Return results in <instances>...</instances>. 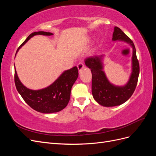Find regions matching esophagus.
I'll return each mask as SVG.
<instances>
[{
	"mask_svg": "<svg viewBox=\"0 0 156 156\" xmlns=\"http://www.w3.org/2000/svg\"><path fill=\"white\" fill-rule=\"evenodd\" d=\"M77 68H78L79 72H81V71L83 68H84V64H83V62L79 63L78 65H77Z\"/></svg>",
	"mask_w": 156,
	"mask_h": 156,
	"instance_id": "esophagus-1",
	"label": "esophagus"
}]
</instances>
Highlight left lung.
<instances>
[{"mask_svg":"<svg viewBox=\"0 0 156 156\" xmlns=\"http://www.w3.org/2000/svg\"><path fill=\"white\" fill-rule=\"evenodd\" d=\"M112 40L124 41L132 48L131 73L128 81L124 85H115L108 81L103 71V61L105 55L91 56L85 60L86 66L92 72L93 98L99 104L107 107L122 105L129 100L135 91L139 75V64L133 42L117 27L114 28Z\"/></svg>","mask_w":156,"mask_h":156,"instance_id":"8db88e82","label":"left lung"}]
</instances>
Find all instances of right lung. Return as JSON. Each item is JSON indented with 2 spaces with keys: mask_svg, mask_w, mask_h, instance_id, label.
I'll return each instance as SVG.
<instances>
[{
  "mask_svg": "<svg viewBox=\"0 0 156 156\" xmlns=\"http://www.w3.org/2000/svg\"><path fill=\"white\" fill-rule=\"evenodd\" d=\"M36 35L52 36L53 34L44 31L32 33L18 48L16 54L22 46ZM78 76V69L74 66L63 72L49 86L39 90H32L25 87L19 79L16 67L14 78L17 90L27 104L37 112L50 114L62 111L67 106L70 98L71 89Z\"/></svg>",
  "mask_w": 156,
  "mask_h": 156,
  "instance_id": "add662e5",
  "label": "right lung"
}]
</instances>
